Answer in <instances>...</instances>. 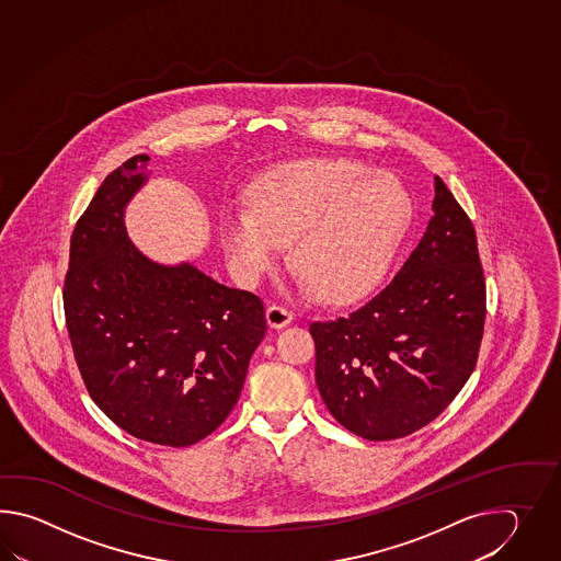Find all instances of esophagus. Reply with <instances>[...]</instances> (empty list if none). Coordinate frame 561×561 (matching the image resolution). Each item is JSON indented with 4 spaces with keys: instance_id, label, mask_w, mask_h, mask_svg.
Returning a JSON list of instances; mask_svg holds the SVG:
<instances>
[{
    "instance_id": "esophagus-1",
    "label": "esophagus",
    "mask_w": 561,
    "mask_h": 561,
    "mask_svg": "<svg viewBox=\"0 0 561 561\" xmlns=\"http://www.w3.org/2000/svg\"><path fill=\"white\" fill-rule=\"evenodd\" d=\"M290 321H293V312L285 307H280V305L266 307V322L271 329H283Z\"/></svg>"
}]
</instances>
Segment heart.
<instances>
[{
	"instance_id": "heart-1",
	"label": "heart",
	"mask_w": 561,
	"mask_h": 561,
	"mask_svg": "<svg viewBox=\"0 0 561 561\" xmlns=\"http://www.w3.org/2000/svg\"><path fill=\"white\" fill-rule=\"evenodd\" d=\"M399 180L353 160H305L268 172L254 206H228L218 240L234 275L252 280L293 243V264L327 300L363 293L411 222Z\"/></svg>"
}]
</instances>
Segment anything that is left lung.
I'll use <instances>...</instances> for the list:
<instances>
[{"label":"left lung","instance_id":"8db88e82","mask_svg":"<svg viewBox=\"0 0 561 561\" xmlns=\"http://www.w3.org/2000/svg\"><path fill=\"white\" fill-rule=\"evenodd\" d=\"M433 210L417 249L375 297L310 322L322 401L369 442L425 427L476 369L488 312L476 228L439 176Z\"/></svg>","mask_w":561,"mask_h":561}]
</instances>
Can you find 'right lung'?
I'll list each match as a JSON object with an SVG mask.
<instances>
[{
    "instance_id": "add662e5",
    "label": "right lung",
    "mask_w": 561,
    "mask_h": 561,
    "mask_svg": "<svg viewBox=\"0 0 561 561\" xmlns=\"http://www.w3.org/2000/svg\"><path fill=\"white\" fill-rule=\"evenodd\" d=\"M148 160L131 156L110 172L78 218L64 314L82 381L106 417L142 442L186 447L237 405L266 317L249 290L192 264L160 266L131 244L124 206Z\"/></svg>"
}]
</instances>
